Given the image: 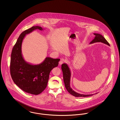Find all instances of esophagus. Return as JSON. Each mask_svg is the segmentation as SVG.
<instances>
[{"label": "esophagus", "mask_w": 120, "mask_h": 120, "mask_svg": "<svg viewBox=\"0 0 120 120\" xmlns=\"http://www.w3.org/2000/svg\"><path fill=\"white\" fill-rule=\"evenodd\" d=\"M66 61L65 60H64V59H61V60H60V62H59V64H60V65H61L63 63L65 62Z\"/></svg>", "instance_id": "1"}]
</instances>
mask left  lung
<instances>
[{"label":"left lung","mask_w":120,"mask_h":120,"mask_svg":"<svg viewBox=\"0 0 120 120\" xmlns=\"http://www.w3.org/2000/svg\"><path fill=\"white\" fill-rule=\"evenodd\" d=\"M94 34L95 35V37L92 40V41L90 42V44H92V43L98 42H101L105 44H107L109 46H110L109 43L102 35H101L99 34H96V33H94ZM61 69L62 70L63 79H64L65 87L70 94L76 97H85L92 96L94 94H79L74 91L70 87V78H71V73L70 68H69L68 64L65 63L61 65ZM96 94L97 93H95V94Z\"/></svg>","instance_id":"1"}]
</instances>
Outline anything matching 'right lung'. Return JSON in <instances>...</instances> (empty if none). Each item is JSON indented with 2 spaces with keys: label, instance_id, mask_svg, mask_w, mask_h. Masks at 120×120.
Listing matches in <instances>:
<instances>
[{
  "label": "right lung",
  "instance_id": "1",
  "mask_svg": "<svg viewBox=\"0 0 120 120\" xmlns=\"http://www.w3.org/2000/svg\"><path fill=\"white\" fill-rule=\"evenodd\" d=\"M36 30H42L41 27H32L23 32L13 47L11 57L10 73L14 82L24 91L37 95L45 89L51 70L58 65L59 59L46 57L38 64H32L24 60L21 52L23 39Z\"/></svg>",
  "mask_w": 120,
  "mask_h": 120
}]
</instances>
